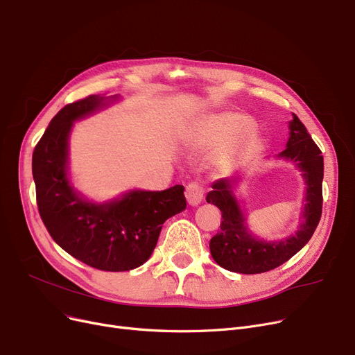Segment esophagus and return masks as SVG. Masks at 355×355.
Here are the masks:
<instances>
[{"mask_svg":"<svg viewBox=\"0 0 355 355\" xmlns=\"http://www.w3.org/2000/svg\"><path fill=\"white\" fill-rule=\"evenodd\" d=\"M185 197H187V201L190 206H198V204L204 198L202 185L197 181L189 182L187 185H185Z\"/></svg>","mask_w":355,"mask_h":355,"instance_id":"esophagus-1","label":"esophagus"}]
</instances>
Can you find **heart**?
<instances>
[{"mask_svg": "<svg viewBox=\"0 0 355 355\" xmlns=\"http://www.w3.org/2000/svg\"><path fill=\"white\" fill-rule=\"evenodd\" d=\"M250 126H252L250 119L243 115H226L220 118L216 123L217 132L223 139H230L245 134L250 129ZM250 144H252L250 141H243L241 146H249Z\"/></svg>", "mask_w": 355, "mask_h": 355, "instance_id": "b5f03b06", "label": "heart"}]
</instances>
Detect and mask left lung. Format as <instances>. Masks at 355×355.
Wrapping results in <instances>:
<instances>
[{
  "label": "left lung",
  "mask_w": 355,
  "mask_h": 355,
  "mask_svg": "<svg viewBox=\"0 0 355 355\" xmlns=\"http://www.w3.org/2000/svg\"><path fill=\"white\" fill-rule=\"evenodd\" d=\"M289 123L291 137L288 146L279 157L293 161L301 168L306 181V204L304 223L297 233L286 240L266 243L253 239L245 226L237 201L233 196V185L237 181L223 178L213 182V190L207 194V202L214 204L221 211L220 232L210 240V252L216 263L230 272L254 275L269 272L300 252L312 237L322 214V178L324 158L309 135L305 125L295 114Z\"/></svg>",
  "instance_id": "8db88e82"
}]
</instances>
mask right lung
<instances>
[{"mask_svg":"<svg viewBox=\"0 0 355 355\" xmlns=\"http://www.w3.org/2000/svg\"><path fill=\"white\" fill-rule=\"evenodd\" d=\"M90 95L58 112L33 153V178L40 217L53 240L85 265L125 272L153 254L164 221L187 207L182 185L164 191H130L121 200L92 204L67 180V139L73 121L105 103Z\"/></svg>","mask_w":355,"mask_h":355,"instance_id":"right-lung-1","label":"right lung"}]
</instances>
